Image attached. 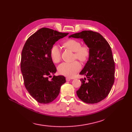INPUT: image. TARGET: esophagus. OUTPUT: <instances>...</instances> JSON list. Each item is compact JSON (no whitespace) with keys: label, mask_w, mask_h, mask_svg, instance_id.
Listing matches in <instances>:
<instances>
[{"label":"esophagus","mask_w":132,"mask_h":132,"mask_svg":"<svg viewBox=\"0 0 132 132\" xmlns=\"http://www.w3.org/2000/svg\"><path fill=\"white\" fill-rule=\"evenodd\" d=\"M70 79H71V78H70V77H67V78H66V81H69Z\"/></svg>","instance_id":"esophagus-1"}]
</instances>
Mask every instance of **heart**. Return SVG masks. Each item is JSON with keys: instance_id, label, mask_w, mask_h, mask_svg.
<instances>
[{"instance_id": "1", "label": "heart", "mask_w": 132, "mask_h": 132, "mask_svg": "<svg viewBox=\"0 0 132 132\" xmlns=\"http://www.w3.org/2000/svg\"><path fill=\"white\" fill-rule=\"evenodd\" d=\"M64 46L67 49L75 52V59H77L81 62H85L89 55V49L87 45L81 46V42L70 39L64 43ZM50 57L54 63H57L61 59V51L59 47L53 45L50 49ZM81 69V65L78 61L72 63L64 62L61 63L57 67L59 74L65 76L72 77L79 72Z\"/></svg>"}]
</instances>
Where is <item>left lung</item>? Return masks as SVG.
Returning a JSON list of instances; mask_svg holds the SVG:
<instances>
[{
	"instance_id": "obj_1",
	"label": "left lung",
	"mask_w": 132,
	"mask_h": 132,
	"mask_svg": "<svg viewBox=\"0 0 132 132\" xmlns=\"http://www.w3.org/2000/svg\"><path fill=\"white\" fill-rule=\"evenodd\" d=\"M69 37L82 38L89 49V58L79 75L82 84L77 95L87 104H96L107 97L115 80V63L111 47L104 37L96 32L83 31Z\"/></svg>"
}]
</instances>
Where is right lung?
Listing matches in <instances>:
<instances>
[{
    "instance_id": "obj_1",
    "label": "right lung",
    "mask_w": 132,
    "mask_h": 132,
    "mask_svg": "<svg viewBox=\"0 0 132 132\" xmlns=\"http://www.w3.org/2000/svg\"><path fill=\"white\" fill-rule=\"evenodd\" d=\"M68 33L42 28L27 40L22 51L21 69L24 85L30 95L41 104H49L59 95L60 87L66 82L63 76L51 75L56 68L50 57L51 47Z\"/></svg>"
}]
</instances>
